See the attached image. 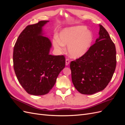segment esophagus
I'll return each mask as SVG.
<instances>
[{
  "instance_id": "1",
  "label": "esophagus",
  "mask_w": 125,
  "mask_h": 125,
  "mask_svg": "<svg viewBox=\"0 0 125 125\" xmlns=\"http://www.w3.org/2000/svg\"><path fill=\"white\" fill-rule=\"evenodd\" d=\"M69 63H70V60H69V59L67 58V59H66V66L68 65L69 64Z\"/></svg>"
}]
</instances>
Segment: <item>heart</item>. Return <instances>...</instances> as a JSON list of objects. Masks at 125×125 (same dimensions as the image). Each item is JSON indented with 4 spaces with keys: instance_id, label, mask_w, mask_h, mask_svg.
<instances>
[{
    "instance_id": "b5f03b06",
    "label": "heart",
    "mask_w": 125,
    "mask_h": 125,
    "mask_svg": "<svg viewBox=\"0 0 125 125\" xmlns=\"http://www.w3.org/2000/svg\"><path fill=\"white\" fill-rule=\"evenodd\" d=\"M93 42L92 33L83 25H78L63 29L59 33V39L55 36L53 40L55 48L62 51L65 45H68V52L73 58H79L88 51Z\"/></svg>"
}]
</instances>
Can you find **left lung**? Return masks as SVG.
Masks as SVG:
<instances>
[{
	"label": "left lung",
	"instance_id": "left-lung-1",
	"mask_svg": "<svg viewBox=\"0 0 125 125\" xmlns=\"http://www.w3.org/2000/svg\"><path fill=\"white\" fill-rule=\"evenodd\" d=\"M99 35L83 56L70 64L72 81L78 91L83 94L91 95L104 90L115 70V45L101 24Z\"/></svg>",
	"mask_w": 125,
	"mask_h": 125
}]
</instances>
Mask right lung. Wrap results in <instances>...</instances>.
I'll list each match as a JSON object with an SVG mask.
<instances>
[{
	"label": "right lung",
	"mask_w": 125,
	"mask_h": 125,
	"mask_svg": "<svg viewBox=\"0 0 125 125\" xmlns=\"http://www.w3.org/2000/svg\"><path fill=\"white\" fill-rule=\"evenodd\" d=\"M48 22L28 25L13 48V68L18 81L26 92L33 95L50 92L65 67L63 55L49 54L52 43L42 33V27Z\"/></svg>",
	"instance_id": "right-lung-1"
}]
</instances>
